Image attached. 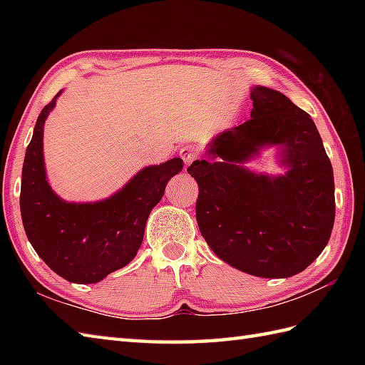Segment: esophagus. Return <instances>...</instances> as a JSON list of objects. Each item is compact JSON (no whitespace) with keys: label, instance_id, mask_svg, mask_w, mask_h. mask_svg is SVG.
Masks as SVG:
<instances>
[{"label":"esophagus","instance_id":"esophagus-1","mask_svg":"<svg viewBox=\"0 0 365 365\" xmlns=\"http://www.w3.org/2000/svg\"><path fill=\"white\" fill-rule=\"evenodd\" d=\"M180 157L185 161V166H190L197 158V150L192 145H187L180 150Z\"/></svg>","mask_w":365,"mask_h":365}]
</instances>
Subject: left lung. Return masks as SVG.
Instances as JSON below:
<instances>
[{
  "label": "left lung",
  "instance_id": "obj_1",
  "mask_svg": "<svg viewBox=\"0 0 365 365\" xmlns=\"http://www.w3.org/2000/svg\"><path fill=\"white\" fill-rule=\"evenodd\" d=\"M251 119L208 144L188 168L199 185L196 220L221 260L259 277L301 273L328 245L336 216L334 174L314 120L274 89H251ZM277 145L284 176L242 163Z\"/></svg>",
  "mask_w": 365,
  "mask_h": 365
}]
</instances>
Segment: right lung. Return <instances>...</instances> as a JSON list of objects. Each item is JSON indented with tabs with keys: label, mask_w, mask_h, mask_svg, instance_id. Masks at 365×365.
Segmentation results:
<instances>
[{
	"label": "right lung",
	"mask_w": 365,
	"mask_h": 365,
	"mask_svg": "<svg viewBox=\"0 0 365 365\" xmlns=\"http://www.w3.org/2000/svg\"><path fill=\"white\" fill-rule=\"evenodd\" d=\"M58 96L38 114L26 147L21 221L29 243L54 273L68 282L96 284L135 259L147 218L183 161L173 158L147 166L115 195L98 202H66L51 190L43 163V123Z\"/></svg>",
	"instance_id": "add662e5"
}]
</instances>
